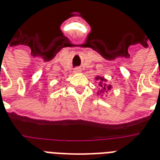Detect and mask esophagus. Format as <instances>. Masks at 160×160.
I'll list each match as a JSON object with an SVG mask.
<instances>
[{"label":"esophagus","instance_id":"1","mask_svg":"<svg viewBox=\"0 0 160 160\" xmlns=\"http://www.w3.org/2000/svg\"><path fill=\"white\" fill-rule=\"evenodd\" d=\"M82 70H81V68H79V67H76L74 70H73V72L75 73H81Z\"/></svg>","mask_w":160,"mask_h":160}]
</instances>
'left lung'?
<instances>
[{"label": "left lung", "instance_id": "obj_1", "mask_svg": "<svg viewBox=\"0 0 160 160\" xmlns=\"http://www.w3.org/2000/svg\"><path fill=\"white\" fill-rule=\"evenodd\" d=\"M96 80H98V81L99 82V83H98V86L100 87V88L102 89V90H100V92H102V91H104V90H106V92H107V90H111V86H110V85H108V86H107V84H103L102 82H105L107 80H106L104 78H102V77H96ZM99 94V93H98Z\"/></svg>", "mask_w": 160, "mask_h": 160}]
</instances>
